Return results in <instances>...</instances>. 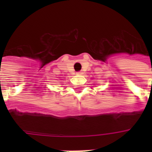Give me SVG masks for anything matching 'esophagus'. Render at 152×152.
Wrapping results in <instances>:
<instances>
[{
	"label": "esophagus",
	"mask_w": 152,
	"mask_h": 152,
	"mask_svg": "<svg viewBox=\"0 0 152 152\" xmlns=\"http://www.w3.org/2000/svg\"><path fill=\"white\" fill-rule=\"evenodd\" d=\"M76 74H77V75H81V74H83V72H82L81 71H80V72H76Z\"/></svg>",
	"instance_id": "34e87169"
}]
</instances>
